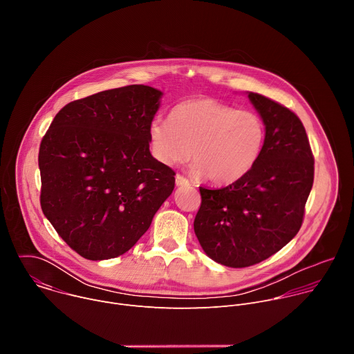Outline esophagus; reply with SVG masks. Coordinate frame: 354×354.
<instances>
[{"label": "esophagus", "mask_w": 354, "mask_h": 354, "mask_svg": "<svg viewBox=\"0 0 354 354\" xmlns=\"http://www.w3.org/2000/svg\"><path fill=\"white\" fill-rule=\"evenodd\" d=\"M175 182H176V186H189L190 185V182L185 178V176H182V175H176V178H175Z\"/></svg>", "instance_id": "34e87169"}]
</instances>
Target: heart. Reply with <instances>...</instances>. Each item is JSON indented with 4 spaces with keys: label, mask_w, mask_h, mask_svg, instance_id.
Returning <instances> with one entry per match:
<instances>
[{
    "label": "heart",
    "mask_w": 354,
    "mask_h": 354,
    "mask_svg": "<svg viewBox=\"0 0 354 354\" xmlns=\"http://www.w3.org/2000/svg\"><path fill=\"white\" fill-rule=\"evenodd\" d=\"M148 138L151 154L161 164L186 162L193 153L196 175L230 185L258 162L266 127L252 111H236L214 99H190L172 108L169 120L151 122Z\"/></svg>",
    "instance_id": "1"
}]
</instances>
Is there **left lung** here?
Returning a JSON list of instances; mask_svg holds the SVG:
<instances>
[{
    "label": "left lung",
    "mask_w": 354,
    "mask_h": 354,
    "mask_svg": "<svg viewBox=\"0 0 354 354\" xmlns=\"http://www.w3.org/2000/svg\"><path fill=\"white\" fill-rule=\"evenodd\" d=\"M261 115L263 151L243 178L200 187L194 234L206 255L228 268H248L274 255L299 231L314 183V156L298 116L274 100L249 92Z\"/></svg>",
    "instance_id": "left-lung-1"
}]
</instances>
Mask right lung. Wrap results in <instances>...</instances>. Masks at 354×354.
Here are the masks:
<instances>
[{
	"mask_svg": "<svg viewBox=\"0 0 354 354\" xmlns=\"http://www.w3.org/2000/svg\"><path fill=\"white\" fill-rule=\"evenodd\" d=\"M161 96L129 85L74 100L40 142L43 214L85 259L126 254L175 187V172L149 153Z\"/></svg>",
	"mask_w": 354,
	"mask_h": 354,
	"instance_id": "right-lung-1",
	"label": "right lung"
}]
</instances>
